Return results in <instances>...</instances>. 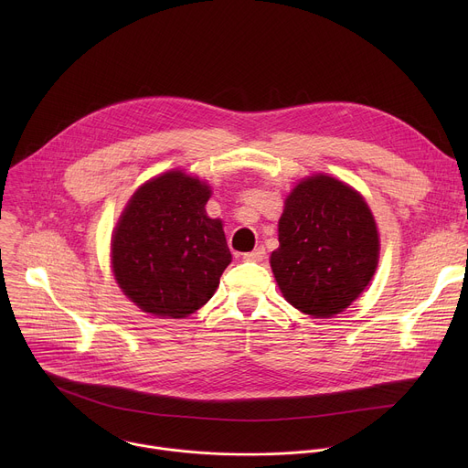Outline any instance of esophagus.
I'll list each match as a JSON object with an SVG mask.
<instances>
[{
	"label": "esophagus",
	"instance_id": "1",
	"mask_svg": "<svg viewBox=\"0 0 468 468\" xmlns=\"http://www.w3.org/2000/svg\"><path fill=\"white\" fill-rule=\"evenodd\" d=\"M242 259H244V261H255V262H259V261L264 259V248H255L253 251H246V253L242 255Z\"/></svg>",
	"mask_w": 468,
	"mask_h": 468
}]
</instances>
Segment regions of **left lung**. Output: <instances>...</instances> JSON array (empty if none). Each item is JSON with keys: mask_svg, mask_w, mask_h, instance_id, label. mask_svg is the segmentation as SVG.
Here are the masks:
<instances>
[{"mask_svg": "<svg viewBox=\"0 0 468 468\" xmlns=\"http://www.w3.org/2000/svg\"><path fill=\"white\" fill-rule=\"evenodd\" d=\"M278 231L274 278L285 300L314 318L345 311L378 269L374 217L365 197L335 177L300 181L285 199Z\"/></svg>", "mask_w": 468, "mask_h": 468, "instance_id": "obj_1", "label": "left lung"}]
</instances>
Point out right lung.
<instances>
[{
	"instance_id": "right-lung-1",
	"label": "right lung",
	"mask_w": 468,
	"mask_h": 468,
	"mask_svg": "<svg viewBox=\"0 0 468 468\" xmlns=\"http://www.w3.org/2000/svg\"><path fill=\"white\" fill-rule=\"evenodd\" d=\"M211 186L181 170L146 181L111 240L114 280L144 313L185 318L215 294L231 262L222 220L206 211Z\"/></svg>"
}]
</instances>
